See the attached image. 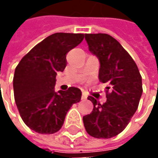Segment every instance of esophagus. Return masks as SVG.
Listing matches in <instances>:
<instances>
[{
  "label": "esophagus",
  "mask_w": 158,
  "mask_h": 158,
  "mask_svg": "<svg viewBox=\"0 0 158 158\" xmlns=\"http://www.w3.org/2000/svg\"><path fill=\"white\" fill-rule=\"evenodd\" d=\"M87 99V96L85 95V94H82V96H81V100L82 101H85Z\"/></svg>",
  "instance_id": "esophagus-1"
}]
</instances>
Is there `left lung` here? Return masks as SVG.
I'll list each match as a JSON object with an SVG mask.
<instances>
[{
    "instance_id": "1",
    "label": "left lung",
    "mask_w": 158,
    "mask_h": 158,
    "mask_svg": "<svg viewBox=\"0 0 158 158\" xmlns=\"http://www.w3.org/2000/svg\"><path fill=\"white\" fill-rule=\"evenodd\" d=\"M89 51L99 58V79L107 84L106 101L92 96L94 109L83 117L86 132L95 138H111L123 132L135 113L143 94L142 76L135 62L113 36L85 34Z\"/></svg>"
}]
</instances>
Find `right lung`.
Segmentation results:
<instances>
[{
	"instance_id": "right-lung-1",
	"label": "right lung",
	"mask_w": 158,
	"mask_h": 158,
	"mask_svg": "<svg viewBox=\"0 0 158 158\" xmlns=\"http://www.w3.org/2000/svg\"><path fill=\"white\" fill-rule=\"evenodd\" d=\"M84 34L55 33L32 48L15 71V101L23 121L39 134H54L62 128L68 110L81 99L71 86L55 92L56 76L66 66V54L79 45Z\"/></svg>"
}]
</instances>
